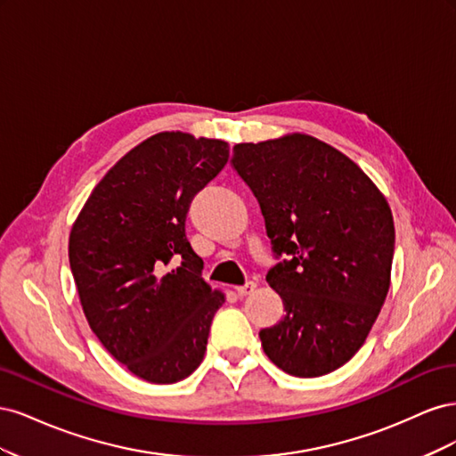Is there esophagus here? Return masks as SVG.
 <instances>
[{"label":"esophagus","mask_w":456,"mask_h":456,"mask_svg":"<svg viewBox=\"0 0 456 456\" xmlns=\"http://www.w3.org/2000/svg\"><path fill=\"white\" fill-rule=\"evenodd\" d=\"M255 287H256V283H253V281H247L245 285H241V287H236V293H238V297H247V295H251L253 291H255Z\"/></svg>","instance_id":"1"}]
</instances>
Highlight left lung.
<instances>
[{"label":"left lung","instance_id":"8db88e82","mask_svg":"<svg viewBox=\"0 0 456 456\" xmlns=\"http://www.w3.org/2000/svg\"><path fill=\"white\" fill-rule=\"evenodd\" d=\"M233 169L255 194L278 262L266 281L283 300L262 329L273 365L312 379L363 346L390 289L394 218L357 165L310 134L233 146Z\"/></svg>","mask_w":456,"mask_h":456}]
</instances>
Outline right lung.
<instances>
[{
	"label": "right lung",
	"mask_w": 456,
	"mask_h": 456,
	"mask_svg": "<svg viewBox=\"0 0 456 456\" xmlns=\"http://www.w3.org/2000/svg\"><path fill=\"white\" fill-rule=\"evenodd\" d=\"M228 158L224 141L158 133L104 175L72 226L68 256L89 327L146 382H178L203 362L224 295L201 278L186 215Z\"/></svg>",
	"instance_id": "add662e5"
}]
</instances>
